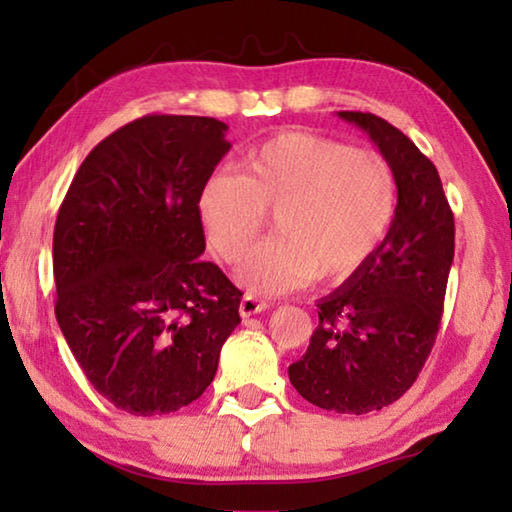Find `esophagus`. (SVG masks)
Wrapping results in <instances>:
<instances>
[{
  "mask_svg": "<svg viewBox=\"0 0 512 512\" xmlns=\"http://www.w3.org/2000/svg\"><path fill=\"white\" fill-rule=\"evenodd\" d=\"M268 309V302L266 300H259L255 296H244L239 302V314L248 318V316H255V314H262V311Z\"/></svg>",
  "mask_w": 512,
  "mask_h": 512,
  "instance_id": "esophagus-1",
  "label": "esophagus"
}]
</instances>
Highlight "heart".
<instances>
[{
  "mask_svg": "<svg viewBox=\"0 0 512 512\" xmlns=\"http://www.w3.org/2000/svg\"><path fill=\"white\" fill-rule=\"evenodd\" d=\"M397 194L395 169L381 153L287 131L250 151L244 173H210L196 212L225 262H237L273 214L277 235L250 250L237 280L275 296L316 275L341 282L359 273L391 235Z\"/></svg>",
  "mask_w": 512,
  "mask_h": 512,
  "instance_id": "heart-1",
  "label": "heart"
}]
</instances>
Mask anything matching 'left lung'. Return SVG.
Listing matches in <instances>:
<instances>
[{
	"mask_svg": "<svg viewBox=\"0 0 512 512\" xmlns=\"http://www.w3.org/2000/svg\"><path fill=\"white\" fill-rule=\"evenodd\" d=\"M339 117L391 162L397 214L372 262L318 300L320 323L289 379L320 409L361 415L400 400L429 357L454 262V214L438 169L402 131L370 112Z\"/></svg>",
	"mask_w": 512,
	"mask_h": 512,
	"instance_id": "left-lung-1",
	"label": "left lung"
}]
</instances>
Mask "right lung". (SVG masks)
Instances as JSON below:
<instances>
[{
    "label": "right lung",
    "instance_id": "obj_1",
    "mask_svg": "<svg viewBox=\"0 0 512 512\" xmlns=\"http://www.w3.org/2000/svg\"><path fill=\"white\" fill-rule=\"evenodd\" d=\"M214 117L149 115L76 171L54 228L56 320L90 384L117 409L162 415L203 395L241 291L212 262L196 198L230 151Z\"/></svg>",
    "mask_w": 512,
    "mask_h": 512
}]
</instances>
